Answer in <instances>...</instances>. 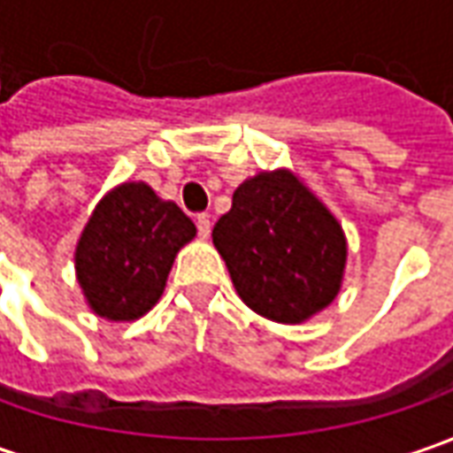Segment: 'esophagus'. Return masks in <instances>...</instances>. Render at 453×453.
Returning a JSON list of instances; mask_svg holds the SVG:
<instances>
[{
    "mask_svg": "<svg viewBox=\"0 0 453 453\" xmlns=\"http://www.w3.org/2000/svg\"><path fill=\"white\" fill-rule=\"evenodd\" d=\"M196 229H199L201 239H209V234H211V219H209V214H199L196 217Z\"/></svg>",
    "mask_w": 453,
    "mask_h": 453,
    "instance_id": "34e87169",
    "label": "esophagus"
}]
</instances>
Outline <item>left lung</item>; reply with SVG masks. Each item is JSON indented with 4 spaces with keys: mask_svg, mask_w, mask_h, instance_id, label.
<instances>
[{
    "mask_svg": "<svg viewBox=\"0 0 453 453\" xmlns=\"http://www.w3.org/2000/svg\"><path fill=\"white\" fill-rule=\"evenodd\" d=\"M211 239L239 297L262 318L295 325L338 295L348 254L342 229L289 171L242 183Z\"/></svg>",
    "mask_w": 453,
    "mask_h": 453,
    "instance_id": "left-lung-1",
    "label": "left lung"
}]
</instances>
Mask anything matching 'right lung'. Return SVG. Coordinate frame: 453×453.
<instances>
[{"instance_id": "add662e5", "label": "right lung", "mask_w": 453, "mask_h": 453, "mask_svg": "<svg viewBox=\"0 0 453 453\" xmlns=\"http://www.w3.org/2000/svg\"><path fill=\"white\" fill-rule=\"evenodd\" d=\"M194 234V221L146 183L113 188L96 206L75 252L78 282L96 315H146L164 295L173 257Z\"/></svg>"}]
</instances>
